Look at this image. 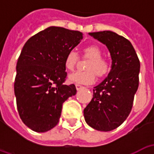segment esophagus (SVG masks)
Instances as JSON below:
<instances>
[{
	"label": "esophagus",
	"mask_w": 154,
	"mask_h": 154,
	"mask_svg": "<svg viewBox=\"0 0 154 154\" xmlns=\"http://www.w3.org/2000/svg\"><path fill=\"white\" fill-rule=\"evenodd\" d=\"M76 88H77V90H80V89H82V88H83V87H82L81 85L77 84V85H76Z\"/></svg>",
	"instance_id": "esophagus-1"
}]
</instances>
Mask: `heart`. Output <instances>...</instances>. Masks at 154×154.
<instances>
[{"label": "heart", "instance_id": "obj_1", "mask_svg": "<svg viewBox=\"0 0 154 154\" xmlns=\"http://www.w3.org/2000/svg\"><path fill=\"white\" fill-rule=\"evenodd\" d=\"M101 50L97 45H88L84 48L83 57L88 58L85 66V72H78L68 77L71 82L79 84H91L96 79V74L98 77H102L110 71V64L106 59L101 57ZM77 53L73 50L67 52L64 58V67L67 71H73L77 63Z\"/></svg>", "mask_w": 154, "mask_h": 154}]
</instances>
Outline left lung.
Returning <instances> with one entry per match:
<instances>
[{"label": "left lung", "instance_id": "8db88e82", "mask_svg": "<svg viewBox=\"0 0 154 154\" xmlns=\"http://www.w3.org/2000/svg\"><path fill=\"white\" fill-rule=\"evenodd\" d=\"M105 44L111 57V69L94 87L93 98L84 109V118L91 128L110 131L129 116L139 87L140 63L131 43L110 30L89 33Z\"/></svg>", "mask_w": 154, "mask_h": 154}]
</instances>
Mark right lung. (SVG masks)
Segmentation results:
<instances>
[{"label": "right lung", "instance_id": "obj_1", "mask_svg": "<svg viewBox=\"0 0 154 154\" xmlns=\"http://www.w3.org/2000/svg\"><path fill=\"white\" fill-rule=\"evenodd\" d=\"M83 38V34L50 26L29 38L16 64L14 91L20 119L35 132L57 125L63 103L77 93L75 85L64 84V58Z\"/></svg>", "mask_w": 154, "mask_h": 154}]
</instances>
